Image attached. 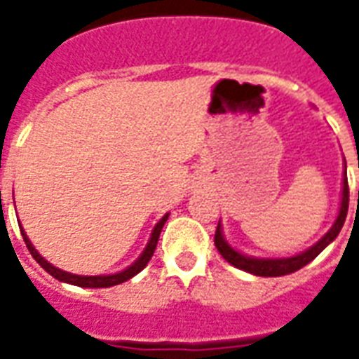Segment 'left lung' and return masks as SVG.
<instances>
[{
    "label": "left lung",
    "mask_w": 359,
    "mask_h": 359,
    "mask_svg": "<svg viewBox=\"0 0 359 359\" xmlns=\"http://www.w3.org/2000/svg\"><path fill=\"white\" fill-rule=\"evenodd\" d=\"M359 194V192H358ZM348 179H346V169H344V180H342V202H340V211L339 217L334 221V225L329 229V233L325 234L321 241L313 244L311 248L302 252L298 256L292 257H275V259H259V257H250L244 256L241 252H236L234 248H231L226 241L223 238V233H221V223L217 225V231H215V246H217L219 254L225 257L226 262L238 269L246 271V273H252V275H257V277H283V275H290L294 271L302 269L304 265H308L311 259H316L321 252H323L329 244H331L337 236H339L340 229L344 225L346 221V213H348ZM359 200V198H358Z\"/></svg>",
    "instance_id": "8db88e82"
}]
</instances>
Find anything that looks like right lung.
Segmentation results:
<instances>
[{"label": "right lung", "mask_w": 359, "mask_h": 359, "mask_svg": "<svg viewBox=\"0 0 359 359\" xmlns=\"http://www.w3.org/2000/svg\"><path fill=\"white\" fill-rule=\"evenodd\" d=\"M167 217H169V215H165V217L161 219L156 226H154L151 236H149L148 246H146V250L142 252V256L138 257L130 267H126L125 271L115 273V275H94V277H88V275H73V273H67V271L57 269V267H53L51 264H48V262H46L38 252H36V248L32 246V242L28 241V236L25 231H20V234H22V238H25V244H27L28 252L32 254V257H34L38 264L42 265L43 269L50 273L51 277H55L57 280H63V283H69V285L82 286V288H107V286L121 285V283H125V280H128V278H133L134 275H138V273L148 265V262L151 259V256H154V252H156L157 241H159V234H161V229H163Z\"/></svg>", "instance_id": "obj_1"}]
</instances>
